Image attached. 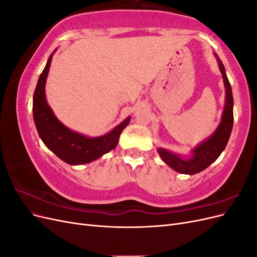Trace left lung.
Returning a JSON list of instances; mask_svg holds the SVG:
<instances>
[{"label": "left lung", "mask_w": 257, "mask_h": 257, "mask_svg": "<svg viewBox=\"0 0 257 257\" xmlns=\"http://www.w3.org/2000/svg\"><path fill=\"white\" fill-rule=\"evenodd\" d=\"M214 56L219 63V68L221 71L223 81L225 85V107L222 114V120L219 126L215 130L214 133L210 136L207 141L198 145L195 149L193 150L192 155L189 159H183L180 155L170 152L163 148H159L158 152L161 159L164 161L166 164L172 167L176 172L185 175H194L199 172H203L210 164L220 157V154L226 147L228 139L232 130V124H234V112H232V107H234V99H232V92L230 83L225 73V68L222 61L214 53Z\"/></svg>", "instance_id": "left-lung-1"}]
</instances>
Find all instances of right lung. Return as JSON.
I'll list each match as a JSON object with an SVG mask.
<instances>
[{
    "label": "right lung",
    "mask_w": 257,
    "mask_h": 257,
    "mask_svg": "<svg viewBox=\"0 0 257 257\" xmlns=\"http://www.w3.org/2000/svg\"><path fill=\"white\" fill-rule=\"evenodd\" d=\"M53 53L50 54L34 91L33 118L35 126L43 143L59 159L71 165H82L95 161L114 149L119 143V137L123 128L128 125L131 116L108 134L99 137H87L66 127L54 115L45 95L46 79L49 73Z\"/></svg>",
    "instance_id": "obj_1"
}]
</instances>
